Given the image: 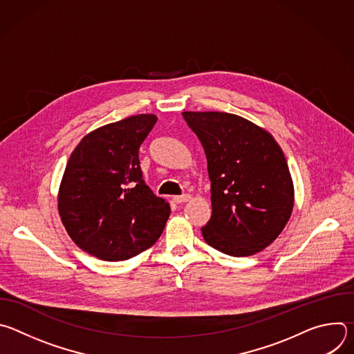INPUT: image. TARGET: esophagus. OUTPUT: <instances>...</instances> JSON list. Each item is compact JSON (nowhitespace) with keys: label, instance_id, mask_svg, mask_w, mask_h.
I'll return each mask as SVG.
<instances>
[{"label":"esophagus","instance_id":"34e87169","mask_svg":"<svg viewBox=\"0 0 354 354\" xmlns=\"http://www.w3.org/2000/svg\"><path fill=\"white\" fill-rule=\"evenodd\" d=\"M176 205H180V203H185V201H189L190 200V196L189 194H182V196H174L172 198Z\"/></svg>","mask_w":354,"mask_h":354}]
</instances>
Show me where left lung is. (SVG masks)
I'll list each match as a JSON object with an SVG mask.
<instances>
[{
    "label": "left lung",
    "mask_w": 354,
    "mask_h": 354,
    "mask_svg": "<svg viewBox=\"0 0 354 354\" xmlns=\"http://www.w3.org/2000/svg\"><path fill=\"white\" fill-rule=\"evenodd\" d=\"M203 145L212 182L205 241L235 258L255 255L286 227L294 206L288 165L273 136L224 112H183Z\"/></svg>",
    "instance_id": "obj_1"
}]
</instances>
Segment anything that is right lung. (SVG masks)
<instances>
[{"label":"right lung","instance_id":"add662e5","mask_svg":"<svg viewBox=\"0 0 354 354\" xmlns=\"http://www.w3.org/2000/svg\"><path fill=\"white\" fill-rule=\"evenodd\" d=\"M157 120L137 115L99 127L80 141L67 162L59 213L71 239L97 259H130L164 231L171 207L145 185L138 160Z\"/></svg>","mask_w":354,"mask_h":354}]
</instances>
